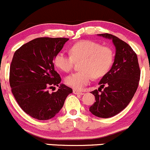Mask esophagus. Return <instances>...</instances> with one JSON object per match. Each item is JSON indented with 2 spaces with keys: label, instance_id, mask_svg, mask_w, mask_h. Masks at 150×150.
Wrapping results in <instances>:
<instances>
[{
  "label": "esophagus",
  "instance_id": "esophagus-1",
  "mask_svg": "<svg viewBox=\"0 0 150 150\" xmlns=\"http://www.w3.org/2000/svg\"><path fill=\"white\" fill-rule=\"evenodd\" d=\"M73 93L75 94V95H84V93H83V92H79V91H78V90H76V89H74Z\"/></svg>",
  "mask_w": 150,
  "mask_h": 150
}]
</instances>
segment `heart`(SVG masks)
Listing matches in <instances>:
<instances>
[{"label": "heart", "instance_id": "b5f03b06", "mask_svg": "<svg viewBox=\"0 0 150 150\" xmlns=\"http://www.w3.org/2000/svg\"><path fill=\"white\" fill-rule=\"evenodd\" d=\"M81 61V70L68 76L65 79L68 86L79 90L87 85L92 77L98 79L108 73L113 64L114 53L110 47L86 40L74 44L69 55L60 52L54 58L56 67L64 72L71 71L76 62Z\"/></svg>", "mask_w": 150, "mask_h": 150}]
</instances>
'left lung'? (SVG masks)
Here are the masks:
<instances>
[{
	"label": "left lung",
	"mask_w": 150,
	"mask_h": 150,
	"mask_svg": "<svg viewBox=\"0 0 150 150\" xmlns=\"http://www.w3.org/2000/svg\"><path fill=\"white\" fill-rule=\"evenodd\" d=\"M99 35L112 40L116 52L112 68L99 82L98 90L91 92L96 102L89 111L95 116L107 118L119 113L129 104L138 88L141 71L137 54L129 44L110 34Z\"/></svg>",
	"instance_id": "obj_1"
}]
</instances>
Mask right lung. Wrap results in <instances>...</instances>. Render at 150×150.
<instances>
[{"label":"right lung","mask_w":150,"mask_h":150,"mask_svg":"<svg viewBox=\"0 0 150 150\" xmlns=\"http://www.w3.org/2000/svg\"><path fill=\"white\" fill-rule=\"evenodd\" d=\"M69 39L39 38L16 50L10 66L9 83L21 109L41 121L53 118L64 106L71 88L59 84L60 75L54 69L53 59ZM59 86L57 92L49 89Z\"/></svg>","instance_id":"right-lung-1"}]
</instances>
